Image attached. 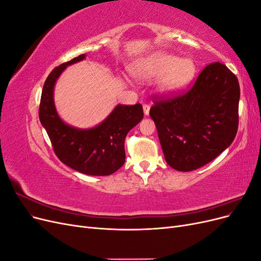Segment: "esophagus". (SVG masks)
Wrapping results in <instances>:
<instances>
[{"label": "esophagus", "instance_id": "1", "mask_svg": "<svg viewBox=\"0 0 261 261\" xmlns=\"http://www.w3.org/2000/svg\"><path fill=\"white\" fill-rule=\"evenodd\" d=\"M143 108H144V113H145V115H148V114H149V111H150V106H149L148 103H145V105L143 106Z\"/></svg>", "mask_w": 261, "mask_h": 261}]
</instances>
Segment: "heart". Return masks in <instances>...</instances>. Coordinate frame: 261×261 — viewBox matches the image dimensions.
Listing matches in <instances>:
<instances>
[{"mask_svg": "<svg viewBox=\"0 0 261 261\" xmlns=\"http://www.w3.org/2000/svg\"><path fill=\"white\" fill-rule=\"evenodd\" d=\"M196 63L192 59H181L165 52H156L132 68L139 80L160 77L159 89L165 94L183 90L193 81L196 74Z\"/></svg>", "mask_w": 261, "mask_h": 261, "instance_id": "1", "label": "heart"}]
</instances>
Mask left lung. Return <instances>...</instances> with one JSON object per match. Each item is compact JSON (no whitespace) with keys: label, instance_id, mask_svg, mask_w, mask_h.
<instances>
[{"label":"left lung","instance_id":"obj_1","mask_svg":"<svg viewBox=\"0 0 261 261\" xmlns=\"http://www.w3.org/2000/svg\"><path fill=\"white\" fill-rule=\"evenodd\" d=\"M240 96L238 78L216 62L202 69L188 90L153 98L149 114L171 168L180 172L201 168L233 143Z\"/></svg>","mask_w":261,"mask_h":261}]
</instances>
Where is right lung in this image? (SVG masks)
Returning <instances> with one entry per match:
<instances>
[{
	"mask_svg": "<svg viewBox=\"0 0 261 261\" xmlns=\"http://www.w3.org/2000/svg\"><path fill=\"white\" fill-rule=\"evenodd\" d=\"M86 59L85 54L55 67L46 78L41 93L39 118L59 159L87 175L107 176L125 162L124 141L127 133L144 117L143 106L118 105L96 127L81 129L61 120L53 100L54 85L66 66Z\"/></svg>",
	"mask_w": 261,
	"mask_h": 261,
	"instance_id": "1",
	"label": "right lung"
}]
</instances>
